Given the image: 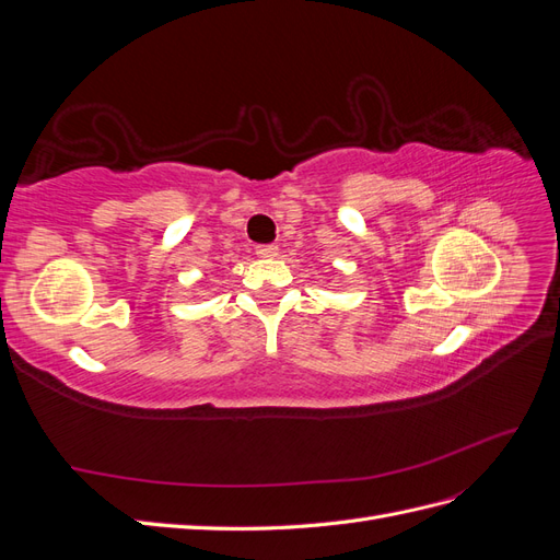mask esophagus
Returning a JSON list of instances; mask_svg holds the SVG:
<instances>
[{
	"mask_svg": "<svg viewBox=\"0 0 560 560\" xmlns=\"http://www.w3.org/2000/svg\"><path fill=\"white\" fill-rule=\"evenodd\" d=\"M257 257L259 259H276L278 257V247L276 245H259L257 247Z\"/></svg>",
	"mask_w": 560,
	"mask_h": 560,
	"instance_id": "34e87169",
	"label": "esophagus"
}]
</instances>
